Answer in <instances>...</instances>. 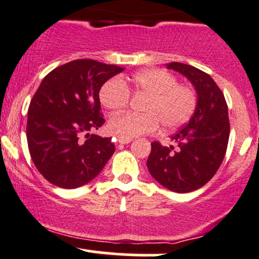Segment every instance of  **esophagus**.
Listing matches in <instances>:
<instances>
[{"label": "esophagus", "instance_id": "34e87169", "mask_svg": "<svg viewBox=\"0 0 259 259\" xmlns=\"http://www.w3.org/2000/svg\"><path fill=\"white\" fill-rule=\"evenodd\" d=\"M118 141H119V144H121V145H126V144H129V142H132L133 140L125 139V138H118Z\"/></svg>", "mask_w": 259, "mask_h": 259}]
</instances>
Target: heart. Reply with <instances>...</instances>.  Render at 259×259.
Returning a JSON list of instances; mask_svg holds the SVG:
<instances>
[{
	"instance_id": "1",
	"label": "heart",
	"mask_w": 259,
	"mask_h": 259,
	"mask_svg": "<svg viewBox=\"0 0 259 259\" xmlns=\"http://www.w3.org/2000/svg\"><path fill=\"white\" fill-rule=\"evenodd\" d=\"M135 94L145 95L144 113H123L108 120L109 132L119 138L133 139L152 134L159 124L164 130H174L190 120L197 107V94L192 86L178 84V78L163 69H145L130 78ZM100 101L108 111L124 109L130 101V91L121 79H109L100 90Z\"/></svg>"
}]
</instances>
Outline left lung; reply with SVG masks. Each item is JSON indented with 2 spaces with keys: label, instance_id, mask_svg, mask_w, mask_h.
<instances>
[{
  "label": "left lung",
  "instance_id": "8db88e82",
  "mask_svg": "<svg viewBox=\"0 0 259 259\" xmlns=\"http://www.w3.org/2000/svg\"><path fill=\"white\" fill-rule=\"evenodd\" d=\"M167 68L191 81L197 92V107L189 123L171 136L173 145L151 144L147 168L165 189L185 194L207 184L221 167L230 134L228 105L207 73L179 62L168 63Z\"/></svg>",
  "mask_w": 259,
  "mask_h": 259
}]
</instances>
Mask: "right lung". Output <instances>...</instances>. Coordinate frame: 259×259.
Returning <instances> with one entry per match:
<instances>
[{
  "label": "right lung",
  "instance_id": "add662e5",
  "mask_svg": "<svg viewBox=\"0 0 259 259\" xmlns=\"http://www.w3.org/2000/svg\"><path fill=\"white\" fill-rule=\"evenodd\" d=\"M123 70L94 59H75L41 81L29 106L26 139L35 167L53 185L75 189L90 183L114 153L112 138L89 132L105 123L101 88Z\"/></svg>",
  "mask_w": 259,
  "mask_h": 259
}]
</instances>
